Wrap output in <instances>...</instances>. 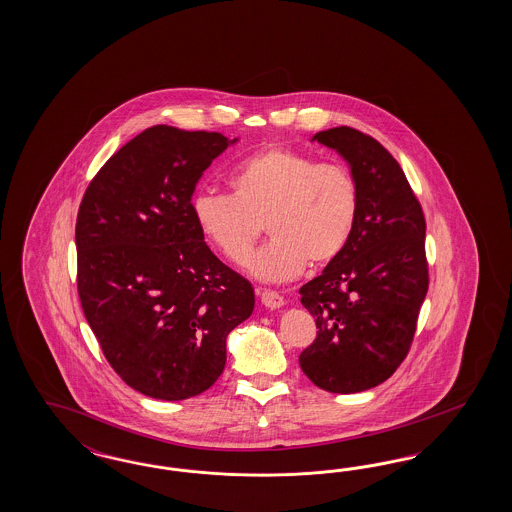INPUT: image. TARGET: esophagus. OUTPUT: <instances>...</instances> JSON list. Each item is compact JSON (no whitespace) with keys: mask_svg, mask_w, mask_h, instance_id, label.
<instances>
[{"mask_svg":"<svg viewBox=\"0 0 512 512\" xmlns=\"http://www.w3.org/2000/svg\"><path fill=\"white\" fill-rule=\"evenodd\" d=\"M261 302H263L266 308H270V310H279V308L285 304L283 296L276 293V291H270V289L261 291Z\"/></svg>","mask_w":512,"mask_h":512,"instance_id":"34e87169","label":"esophagus"}]
</instances>
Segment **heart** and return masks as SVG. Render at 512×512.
<instances>
[{"label":"heart","mask_w":512,"mask_h":512,"mask_svg":"<svg viewBox=\"0 0 512 512\" xmlns=\"http://www.w3.org/2000/svg\"><path fill=\"white\" fill-rule=\"evenodd\" d=\"M231 195L201 193L193 216L204 238L231 263H244L261 223L272 238L248 261L263 281H287L332 263L351 240L360 210L355 176L336 163L274 146L244 159L229 180Z\"/></svg>","instance_id":"1"}]
</instances>
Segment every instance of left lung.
I'll return each mask as SVG.
<instances>
[{
    "label": "left lung",
    "instance_id": "left-lung-1",
    "mask_svg": "<svg viewBox=\"0 0 512 512\" xmlns=\"http://www.w3.org/2000/svg\"><path fill=\"white\" fill-rule=\"evenodd\" d=\"M313 140L347 161L360 210L345 249L300 287L319 332L298 362L313 385L353 394L387 381L409 353L428 293L426 221L402 167L377 140L345 125Z\"/></svg>",
    "mask_w": 512,
    "mask_h": 512
}]
</instances>
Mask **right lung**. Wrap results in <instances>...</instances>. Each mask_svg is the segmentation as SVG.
<instances>
[{"label":"right lung","instance_id":"1","mask_svg":"<svg viewBox=\"0 0 512 512\" xmlns=\"http://www.w3.org/2000/svg\"><path fill=\"white\" fill-rule=\"evenodd\" d=\"M238 139L154 125L95 174L78 208L77 285L114 372L140 394L186 400L212 387L246 321L248 279L204 242L193 191Z\"/></svg>","mask_w":512,"mask_h":512}]
</instances>
